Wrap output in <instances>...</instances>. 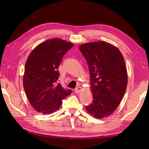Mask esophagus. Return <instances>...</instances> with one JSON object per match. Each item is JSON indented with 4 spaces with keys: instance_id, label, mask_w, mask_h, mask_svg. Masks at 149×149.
<instances>
[{
    "instance_id": "1",
    "label": "esophagus",
    "mask_w": 149,
    "mask_h": 149,
    "mask_svg": "<svg viewBox=\"0 0 149 149\" xmlns=\"http://www.w3.org/2000/svg\"><path fill=\"white\" fill-rule=\"evenodd\" d=\"M81 90H82V88L81 87H77V88H75V92H76L77 93H79L81 91Z\"/></svg>"
}]
</instances>
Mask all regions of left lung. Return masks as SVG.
Returning a JSON list of instances; mask_svg holds the SVG:
<instances>
[{"label": "left lung", "instance_id": "8db88e82", "mask_svg": "<svg viewBox=\"0 0 149 149\" xmlns=\"http://www.w3.org/2000/svg\"><path fill=\"white\" fill-rule=\"evenodd\" d=\"M87 61L93 102L86 107L97 118L107 117L116 109L127 85L124 58L116 47L103 41L82 44L79 47Z\"/></svg>", "mask_w": 149, "mask_h": 149}]
</instances>
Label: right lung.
Listing matches in <instances>:
<instances>
[{
    "instance_id": "add662e5",
    "label": "right lung",
    "mask_w": 149,
    "mask_h": 149,
    "mask_svg": "<svg viewBox=\"0 0 149 149\" xmlns=\"http://www.w3.org/2000/svg\"><path fill=\"white\" fill-rule=\"evenodd\" d=\"M73 46L72 42L54 38L40 43L28 56L23 85L31 105L37 112L43 115L55 112L62 100L71 94L72 90H64L57 81L63 57Z\"/></svg>"
}]
</instances>
